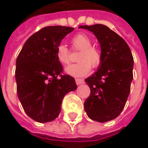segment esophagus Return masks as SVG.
<instances>
[{"label": "esophagus", "instance_id": "1", "mask_svg": "<svg viewBox=\"0 0 148 148\" xmlns=\"http://www.w3.org/2000/svg\"><path fill=\"white\" fill-rule=\"evenodd\" d=\"M75 82H76L77 85H80V84H83L85 81L82 79H75Z\"/></svg>", "mask_w": 148, "mask_h": 148}]
</instances>
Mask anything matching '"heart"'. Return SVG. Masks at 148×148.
Here are the masks:
<instances>
[{"instance_id": "b5f03b06", "label": "heart", "mask_w": 148, "mask_h": 148, "mask_svg": "<svg viewBox=\"0 0 148 148\" xmlns=\"http://www.w3.org/2000/svg\"><path fill=\"white\" fill-rule=\"evenodd\" d=\"M72 45L75 49L80 50L77 60L79 62L72 64L66 69V73L72 76H84L87 74L91 67L98 68L101 63V53L95 47L92 46L91 38L84 33L76 34L72 38ZM56 58L63 65H69L71 62L70 51L65 45H59L56 48Z\"/></svg>"}]
</instances>
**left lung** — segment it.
<instances>
[{
    "mask_svg": "<svg viewBox=\"0 0 148 148\" xmlns=\"http://www.w3.org/2000/svg\"><path fill=\"white\" fill-rule=\"evenodd\" d=\"M94 33L101 47V63L98 71L85 79L91 92L84 103L93 121L104 123L117 117L130 92L134 59L131 50L117 33L106 25H81Z\"/></svg>",
    "mask_w": 148,
    "mask_h": 148,
    "instance_id": "left-lung-1",
    "label": "left lung"
}]
</instances>
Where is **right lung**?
Returning a JSON list of instances; mask_svg holds the SVG:
<instances>
[{"label":"right lung","instance_id":"obj_1","mask_svg":"<svg viewBox=\"0 0 148 148\" xmlns=\"http://www.w3.org/2000/svg\"><path fill=\"white\" fill-rule=\"evenodd\" d=\"M73 30L62 25L44 27L27 39L17 57L18 97L25 112L36 122L55 120L64 96L77 88L56 58L57 46Z\"/></svg>","mask_w":148,"mask_h":148}]
</instances>
